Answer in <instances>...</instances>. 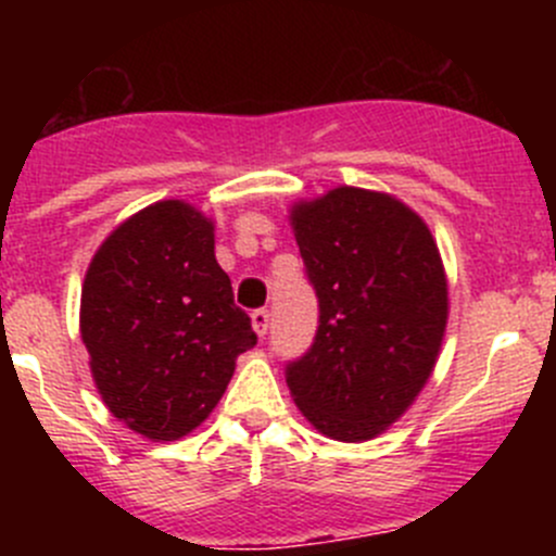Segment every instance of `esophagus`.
Instances as JSON below:
<instances>
[{
	"mask_svg": "<svg viewBox=\"0 0 556 556\" xmlns=\"http://www.w3.org/2000/svg\"><path fill=\"white\" fill-rule=\"evenodd\" d=\"M268 323H271V314H268V309L252 312V328H255V333L261 336V339L268 333Z\"/></svg>",
	"mask_w": 556,
	"mask_h": 556,
	"instance_id": "34e87169",
	"label": "esophagus"
}]
</instances>
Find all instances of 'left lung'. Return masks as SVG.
Here are the masks:
<instances>
[{"label": "left lung", "mask_w": 556, "mask_h": 556, "mask_svg": "<svg viewBox=\"0 0 556 556\" xmlns=\"http://www.w3.org/2000/svg\"><path fill=\"white\" fill-rule=\"evenodd\" d=\"M290 223L319 325L285 379L319 433L368 441L433 374L450 314L439 247L403 201L346 185L295 204Z\"/></svg>", "instance_id": "1"}]
</instances>
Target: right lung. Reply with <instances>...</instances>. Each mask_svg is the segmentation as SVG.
<instances>
[{
  "instance_id": "add662e5",
  "label": "right lung",
  "mask_w": 556,
  "mask_h": 556,
  "mask_svg": "<svg viewBox=\"0 0 556 556\" xmlns=\"http://www.w3.org/2000/svg\"><path fill=\"white\" fill-rule=\"evenodd\" d=\"M80 336L106 408L153 441L199 428L257 341L215 261V226L177 199L144 206L99 247Z\"/></svg>"
}]
</instances>
